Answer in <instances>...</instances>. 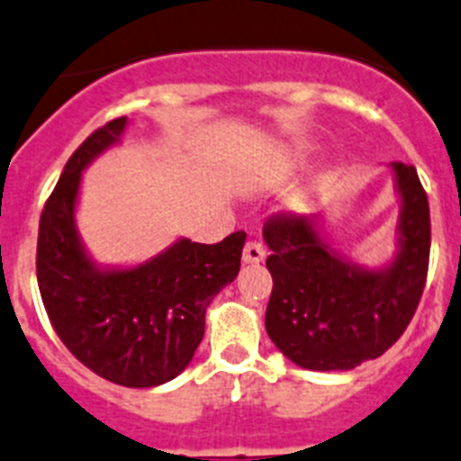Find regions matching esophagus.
<instances>
[{
    "label": "esophagus",
    "mask_w": 461,
    "mask_h": 461,
    "mask_svg": "<svg viewBox=\"0 0 461 461\" xmlns=\"http://www.w3.org/2000/svg\"><path fill=\"white\" fill-rule=\"evenodd\" d=\"M264 257H267V250H264L259 240H248L246 248H243V261L246 264H259V261H264Z\"/></svg>",
    "instance_id": "34e87169"
}]
</instances>
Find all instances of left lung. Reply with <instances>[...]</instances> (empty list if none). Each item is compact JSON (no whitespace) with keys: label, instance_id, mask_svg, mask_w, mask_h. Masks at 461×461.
<instances>
[{"label":"left lung","instance_id":"obj_1","mask_svg":"<svg viewBox=\"0 0 461 461\" xmlns=\"http://www.w3.org/2000/svg\"><path fill=\"white\" fill-rule=\"evenodd\" d=\"M393 169L402 194L400 252L384 271L335 255L310 215L277 213L264 222L273 276L267 333L305 370H351L379 358L416 314L429 267V204L413 165Z\"/></svg>","mask_w":461,"mask_h":461}]
</instances>
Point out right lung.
<instances>
[{
  "instance_id": "1",
  "label": "right lung",
  "mask_w": 461,
  "mask_h": 461,
  "mask_svg": "<svg viewBox=\"0 0 461 461\" xmlns=\"http://www.w3.org/2000/svg\"><path fill=\"white\" fill-rule=\"evenodd\" d=\"M126 117L94 131L66 163L41 213L36 277L55 333L91 372L126 388L174 379L204 338L213 296L240 268L246 231L206 246L184 239L138 268L98 271L76 231L82 169L114 144Z\"/></svg>"
}]
</instances>
